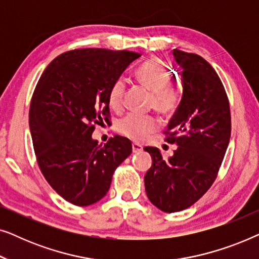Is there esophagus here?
<instances>
[{"label":"esophagus","instance_id":"esophagus-1","mask_svg":"<svg viewBox=\"0 0 259 259\" xmlns=\"http://www.w3.org/2000/svg\"><path fill=\"white\" fill-rule=\"evenodd\" d=\"M132 151H133V153H140L141 151H143V146H141V145H139V144H137V143H133L132 144Z\"/></svg>","mask_w":259,"mask_h":259}]
</instances>
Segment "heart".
<instances>
[{
	"instance_id": "obj_1",
	"label": "heart",
	"mask_w": 259,
	"mask_h": 259,
	"mask_svg": "<svg viewBox=\"0 0 259 259\" xmlns=\"http://www.w3.org/2000/svg\"><path fill=\"white\" fill-rule=\"evenodd\" d=\"M136 77L141 86L152 92L151 107L165 116H171L182 102V88L171 81V72L158 59H151L137 70ZM125 82L118 80L109 92V105L114 111L122 107ZM159 128V121L151 115L130 114L120 120L116 130L134 141H144Z\"/></svg>"
}]
</instances>
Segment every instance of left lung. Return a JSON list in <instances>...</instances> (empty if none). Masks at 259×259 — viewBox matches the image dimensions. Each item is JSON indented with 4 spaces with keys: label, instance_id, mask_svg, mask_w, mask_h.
<instances>
[{
    "label": "left lung",
    "instance_id": "obj_1",
    "mask_svg": "<svg viewBox=\"0 0 259 259\" xmlns=\"http://www.w3.org/2000/svg\"><path fill=\"white\" fill-rule=\"evenodd\" d=\"M182 68L183 97L168 123L166 141L177 150L167 159L157 147H145L152 166L145 191L154 206L178 212L193 205L217 177L231 136L228 95L218 74L201 56L173 49Z\"/></svg>",
    "mask_w": 259,
    "mask_h": 259
}]
</instances>
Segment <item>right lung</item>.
<instances>
[{"mask_svg": "<svg viewBox=\"0 0 259 259\" xmlns=\"http://www.w3.org/2000/svg\"><path fill=\"white\" fill-rule=\"evenodd\" d=\"M140 54L102 48L75 49L47 66L35 88L29 128L42 175L69 203L87 206L106 196L116 167L132 153L125 137L104 146L92 138L109 113V92Z\"/></svg>", "mask_w": 259, "mask_h": 259, "instance_id": "right-lung-1", "label": "right lung"}]
</instances>
